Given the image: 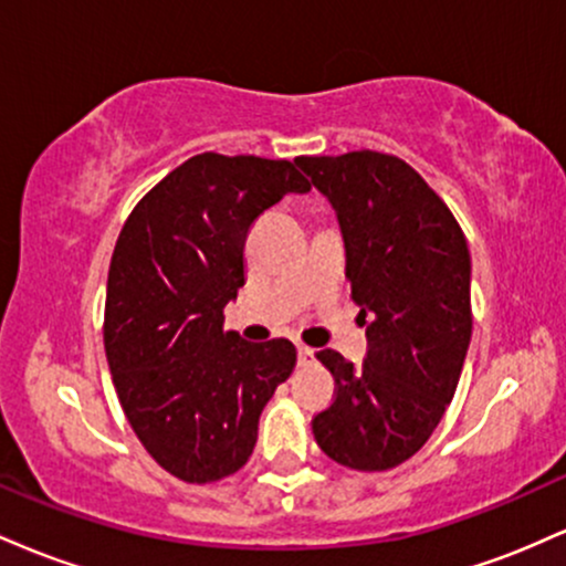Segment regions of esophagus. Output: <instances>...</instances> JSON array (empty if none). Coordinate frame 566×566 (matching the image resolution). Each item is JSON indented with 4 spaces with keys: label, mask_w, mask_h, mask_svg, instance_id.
<instances>
[{
    "label": "esophagus",
    "mask_w": 566,
    "mask_h": 566,
    "mask_svg": "<svg viewBox=\"0 0 566 566\" xmlns=\"http://www.w3.org/2000/svg\"><path fill=\"white\" fill-rule=\"evenodd\" d=\"M297 359H301V365H305V361H311V359H314V348L297 346Z\"/></svg>",
    "instance_id": "34e87169"
}]
</instances>
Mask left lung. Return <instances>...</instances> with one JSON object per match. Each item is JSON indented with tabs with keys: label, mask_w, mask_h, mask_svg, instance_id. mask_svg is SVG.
Listing matches in <instances>:
<instances>
[{
	"label": "left lung",
	"mask_w": 566,
	"mask_h": 566,
	"mask_svg": "<svg viewBox=\"0 0 566 566\" xmlns=\"http://www.w3.org/2000/svg\"><path fill=\"white\" fill-rule=\"evenodd\" d=\"M333 205L350 301L367 324L361 365L324 348L335 401L314 418L335 463L388 471L426 444L452 401L471 343V255L458 220L391 154L297 157Z\"/></svg>",
	"instance_id": "8db88e82"
}]
</instances>
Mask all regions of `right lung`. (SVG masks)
<instances>
[{"instance_id":"right-lung-1","label":"right lung","mask_w":566,"mask_h":566,"mask_svg":"<svg viewBox=\"0 0 566 566\" xmlns=\"http://www.w3.org/2000/svg\"><path fill=\"white\" fill-rule=\"evenodd\" d=\"M311 184L292 161L197 154L159 180L116 239L106 290L108 369L135 437L188 484L250 460L258 420L297 350L223 333L244 284L247 231Z\"/></svg>"}]
</instances>
